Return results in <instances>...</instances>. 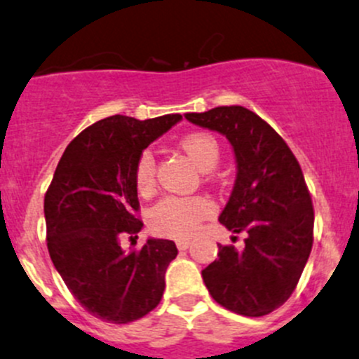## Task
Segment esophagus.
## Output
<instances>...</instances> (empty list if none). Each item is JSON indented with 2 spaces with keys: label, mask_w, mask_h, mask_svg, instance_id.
Returning <instances> with one entry per match:
<instances>
[{
  "label": "esophagus",
  "mask_w": 359,
  "mask_h": 359,
  "mask_svg": "<svg viewBox=\"0 0 359 359\" xmlns=\"http://www.w3.org/2000/svg\"><path fill=\"white\" fill-rule=\"evenodd\" d=\"M175 243H177V249L179 250H186V249H189L191 243L193 242H191L189 238H179Z\"/></svg>",
  "instance_id": "34e87169"
}]
</instances>
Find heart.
Listing matches in <instances>:
<instances>
[{
	"label": "heart",
	"instance_id": "1",
	"mask_svg": "<svg viewBox=\"0 0 359 359\" xmlns=\"http://www.w3.org/2000/svg\"><path fill=\"white\" fill-rule=\"evenodd\" d=\"M180 149L201 172H210L221 159V147L214 135L194 131L180 140ZM135 186L147 196L156 189V159L149 151L142 152L135 165ZM215 212L207 196H166L149 212V226L156 235L186 238L194 235L201 221Z\"/></svg>",
	"mask_w": 359,
	"mask_h": 359
}]
</instances>
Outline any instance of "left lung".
<instances>
[{
    "mask_svg": "<svg viewBox=\"0 0 359 359\" xmlns=\"http://www.w3.org/2000/svg\"><path fill=\"white\" fill-rule=\"evenodd\" d=\"M186 119L226 135L233 145L238 173L219 222L247 235L242 250L219 243V257L201 272L205 286L235 314H270L297 290L314 242V207L300 163L249 109L215 107Z\"/></svg>",
    "mask_w": 359,
    "mask_h": 359,
    "instance_id": "left-lung-1",
    "label": "left lung"
}]
</instances>
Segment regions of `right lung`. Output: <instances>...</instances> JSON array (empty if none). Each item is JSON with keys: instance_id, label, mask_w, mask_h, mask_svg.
Segmentation results:
<instances>
[{"instance_id": "1", "label": "right lung", "mask_w": 359, "mask_h": 359, "mask_svg": "<svg viewBox=\"0 0 359 359\" xmlns=\"http://www.w3.org/2000/svg\"><path fill=\"white\" fill-rule=\"evenodd\" d=\"M180 119V114H168L147 121L128 116L98 121L69 142L45 193L52 263L75 300L102 321L133 323L163 298L175 243L149 238L124 252L121 238H138L144 226L135 186L137 159Z\"/></svg>"}]
</instances>
